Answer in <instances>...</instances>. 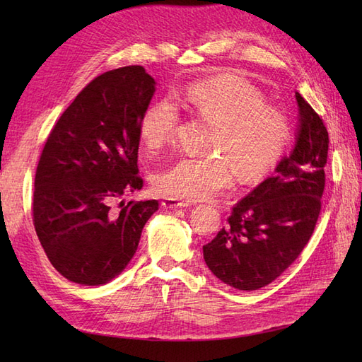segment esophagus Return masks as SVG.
<instances>
[{
	"label": "esophagus",
	"mask_w": 362,
	"mask_h": 362,
	"mask_svg": "<svg viewBox=\"0 0 362 362\" xmlns=\"http://www.w3.org/2000/svg\"><path fill=\"white\" fill-rule=\"evenodd\" d=\"M161 205L164 208H172V210H175V208H182V206H190V204L187 201H180V199H175V198H166Z\"/></svg>",
	"instance_id": "esophagus-1"
}]
</instances>
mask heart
<instances>
[{
    "label": "heart",
    "instance_id": "heart-1",
    "mask_svg": "<svg viewBox=\"0 0 362 362\" xmlns=\"http://www.w3.org/2000/svg\"><path fill=\"white\" fill-rule=\"evenodd\" d=\"M175 98L216 124L206 144L216 154L181 157L160 170L156 187L172 198H211L233 184V168L245 181L264 177L276 166L291 139L287 115L266 105L264 98L245 81L213 76L190 84ZM178 124V104L163 98L141 116V140L149 151H158L173 140Z\"/></svg>",
    "mask_w": 362,
    "mask_h": 362
}]
</instances>
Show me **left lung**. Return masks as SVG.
I'll return each instance as SVG.
<instances>
[{
    "label": "left lung",
    "mask_w": 362,
    "mask_h": 362,
    "mask_svg": "<svg viewBox=\"0 0 362 362\" xmlns=\"http://www.w3.org/2000/svg\"><path fill=\"white\" fill-rule=\"evenodd\" d=\"M296 101L299 128L291 154L233 206L228 225L204 246L208 269L237 290H258L281 276L310 242L322 210L329 136L299 92Z\"/></svg>",
    "instance_id": "1"
}]
</instances>
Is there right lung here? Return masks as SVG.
<instances>
[{"mask_svg": "<svg viewBox=\"0 0 362 362\" xmlns=\"http://www.w3.org/2000/svg\"><path fill=\"white\" fill-rule=\"evenodd\" d=\"M154 92L144 66L104 72L76 95L43 146L33 223L54 269L75 284L103 286L117 276L158 210L156 199H122L144 187L140 120Z\"/></svg>", "mask_w": 362, "mask_h": 362, "instance_id": "obj_1", "label": "right lung"}]
</instances>
